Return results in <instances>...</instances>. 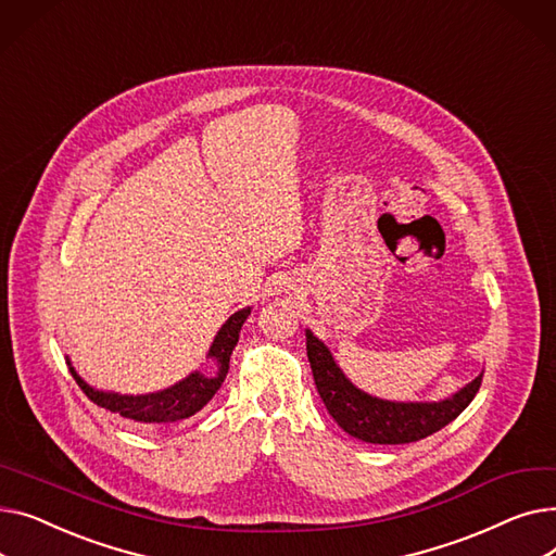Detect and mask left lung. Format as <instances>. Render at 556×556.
I'll return each mask as SVG.
<instances>
[{
  "mask_svg": "<svg viewBox=\"0 0 556 556\" xmlns=\"http://www.w3.org/2000/svg\"><path fill=\"white\" fill-rule=\"evenodd\" d=\"M306 354L315 388L338 426L367 444H410L457 419L482 386V374L444 401L399 403L358 390L336 365L323 340L306 331Z\"/></svg>",
  "mask_w": 556,
  "mask_h": 556,
  "instance_id": "obj_1",
  "label": "left lung"
}]
</instances>
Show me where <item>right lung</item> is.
<instances>
[{"label":"right lung","instance_id":"obj_1","mask_svg":"<svg viewBox=\"0 0 556 556\" xmlns=\"http://www.w3.org/2000/svg\"><path fill=\"white\" fill-rule=\"evenodd\" d=\"M250 315V306L241 308L233 313L227 323L220 327V331L216 333L207 358H212L216 363V371L214 374H202V371H193L187 378H182L180 383H175L166 390L153 392V394H116V392H101L94 390L92 386H87L83 378L76 374V369L72 367L70 358V371L74 376V381L78 383V388L85 392V396L94 401L97 405L105 407L110 413L122 415L124 419L137 421V424H173V421H182L193 417L195 413H200L204 405L212 401V396L220 390L225 376L229 371V356L233 352V346L239 342V333L241 327Z\"/></svg>","mask_w":556,"mask_h":556}]
</instances>
